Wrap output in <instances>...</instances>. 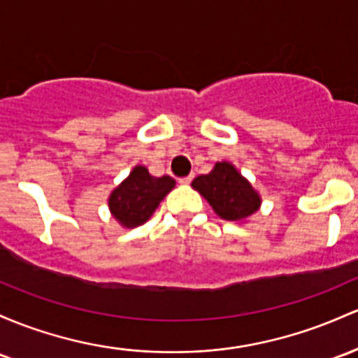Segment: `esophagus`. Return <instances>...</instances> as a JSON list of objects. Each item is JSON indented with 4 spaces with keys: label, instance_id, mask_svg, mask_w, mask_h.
I'll return each instance as SVG.
<instances>
[{
    "label": "esophagus",
    "instance_id": "34e87169",
    "mask_svg": "<svg viewBox=\"0 0 358 358\" xmlns=\"http://www.w3.org/2000/svg\"><path fill=\"white\" fill-rule=\"evenodd\" d=\"M192 180H194V175H190V176H185V178H180L178 182L182 183V185H188V183H190Z\"/></svg>",
    "mask_w": 358,
    "mask_h": 358
}]
</instances>
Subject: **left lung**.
Masks as SVG:
<instances>
[{
    "label": "left lung",
    "mask_w": 358,
    "mask_h": 358,
    "mask_svg": "<svg viewBox=\"0 0 358 358\" xmlns=\"http://www.w3.org/2000/svg\"><path fill=\"white\" fill-rule=\"evenodd\" d=\"M192 187L224 221H248L262 206L260 194L229 161H217L212 171L197 176Z\"/></svg>",
    "instance_id": "8db88e82"
}]
</instances>
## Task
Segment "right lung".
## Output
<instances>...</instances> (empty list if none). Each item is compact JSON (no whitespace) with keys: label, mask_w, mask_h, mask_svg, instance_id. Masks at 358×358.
Segmentation results:
<instances>
[{"label":"right lung","mask_w":358,"mask_h":358,"mask_svg":"<svg viewBox=\"0 0 358 358\" xmlns=\"http://www.w3.org/2000/svg\"><path fill=\"white\" fill-rule=\"evenodd\" d=\"M176 182L164 175L156 178L149 175L148 168L137 164L127 178L112 190L108 197V209L112 217L122 227L141 226L149 221L159 202L175 188Z\"/></svg>","instance_id":"add662e5"}]
</instances>
